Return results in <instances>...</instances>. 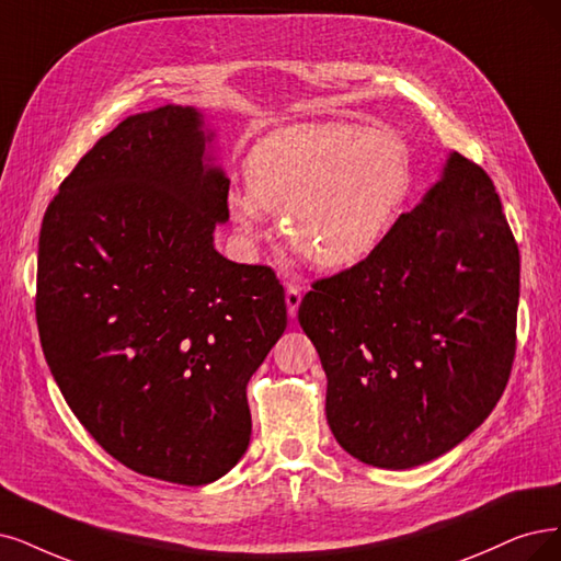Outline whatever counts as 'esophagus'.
<instances>
[{
	"label": "esophagus",
	"instance_id": "1",
	"mask_svg": "<svg viewBox=\"0 0 561 561\" xmlns=\"http://www.w3.org/2000/svg\"><path fill=\"white\" fill-rule=\"evenodd\" d=\"M300 300H302L300 286H296V284H288V286H286V309H288V317H291V319L298 314Z\"/></svg>",
	"mask_w": 561,
	"mask_h": 561
}]
</instances>
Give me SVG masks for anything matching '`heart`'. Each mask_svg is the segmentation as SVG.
I'll return each instance as SVG.
<instances>
[{
    "label": "heart",
    "instance_id": "obj_1",
    "mask_svg": "<svg viewBox=\"0 0 561 561\" xmlns=\"http://www.w3.org/2000/svg\"><path fill=\"white\" fill-rule=\"evenodd\" d=\"M249 192L228 210L254 233L263 213H284L282 231L300 256L342 270L377 252L411 190L404 142L348 122L296 124L261 140L247 161Z\"/></svg>",
    "mask_w": 561,
    "mask_h": 561
}]
</instances>
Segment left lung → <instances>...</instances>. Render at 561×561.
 I'll return each instance as SVG.
<instances>
[{"label":"left lung","mask_w":561,"mask_h":561,"mask_svg":"<svg viewBox=\"0 0 561 561\" xmlns=\"http://www.w3.org/2000/svg\"><path fill=\"white\" fill-rule=\"evenodd\" d=\"M517 298L520 252L500 194L479 163L450 152L377 252L317 279L300 302L340 446L409 469L467 439L508 383Z\"/></svg>","instance_id":"8db88e82"}]
</instances>
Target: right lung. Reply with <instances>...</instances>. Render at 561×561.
Returning <instances> with one entry per match:
<instances>
[{
	"instance_id": "obj_1",
	"label": "right lung",
	"mask_w": 561,
	"mask_h": 561,
	"mask_svg": "<svg viewBox=\"0 0 561 561\" xmlns=\"http://www.w3.org/2000/svg\"><path fill=\"white\" fill-rule=\"evenodd\" d=\"M207 138L190 106L119 122L38 236L36 323L61 396L117 462L180 485L238 465L247 381L286 328L275 270L213 244L228 180L205 165Z\"/></svg>"
}]
</instances>
